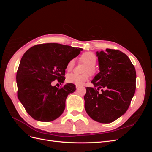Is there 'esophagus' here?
I'll use <instances>...</instances> for the list:
<instances>
[{"instance_id": "esophagus-1", "label": "esophagus", "mask_w": 152, "mask_h": 152, "mask_svg": "<svg viewBox=\"0 0 152 152\" xmlns=\"http://www.w3.org/2000/svg\"><path fill=\"white\" fill-rule=\"evenodd\" d=\"M75 87H76V88L77 89V88H79V87H81V86H80V85H75Z\"/></svg>"}]
</instances>
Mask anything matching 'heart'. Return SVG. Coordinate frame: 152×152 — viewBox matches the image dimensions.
<instances>
[{
	"instance_id": "obj_1",
	"label": "heart",
	"mask_w": 152,
	"mask_h": 152,
	"mask_svg": "<svg viewBox=\"0 0 152 152\" xmlns=\"http://www.w3.org/2000/svg\"><path fill=\"white\" fill-rule=\"evenodd\" d=\"M80 61L86 65L83 73H86L84 75H76L74 73H70L66 76V81L68 83L74 84L76 85H82L84 82L88 80L89 75L86 73H89L90 74L93 75L96 73L95 65L97 61V58L94 53L92 52H86L82 54L80 57ZM75 65V60L71 59L69 61L66 65V70L70 71L72 70Z\"/></svg>"
}]
</instances>
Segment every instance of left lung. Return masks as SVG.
<instances>
[{
  "mask_svg": "<svg viewBox=\"0 0 152 152\" xmlns=\"http://www.w3.org/2000/svg\"><path fill=\"white\" fill-rule=\"evenodd\" d=\"M96 56L99 72L91 81L94 88L86 87L85 109L94 121L108 124L123 115L129 107L135 93L136 73L130 59L120 50L107 49L96 52Z\"/></svg>",
  "mask_w": 152,
  "mask_h": 152,
  "instance_id": "1",
  "label": "left lung"
}]
</instances>
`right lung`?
Instances as JSON below:
<instances>
[{
    "label": "right lung",
    "instance_id": "obj_1",
    "mask_svg": "<svg viewBox=\"0 0 152 152\" xmlns=\"http://www.w3.org/2000/svg\"><path fill=\"white\" fill-rule=\"evenodd\" d=\"M82 50L48 43L34 45L23 54L16 73L18 98L35 120L50 122L63 113L67 96L75 86L66 84L59 89L51 82L57 79L63 83L67 63Z\"/></svg>",
    "mask_w": 152,
    "mask_h": 152
}]
</instances>
